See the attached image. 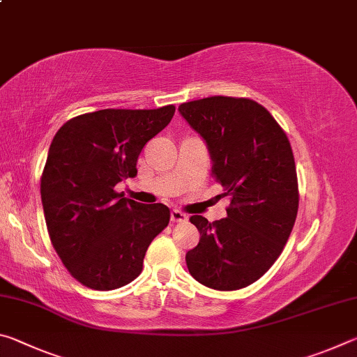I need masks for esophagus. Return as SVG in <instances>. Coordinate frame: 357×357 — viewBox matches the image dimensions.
Masks as SVG:
<instances>
[{
  "instance_id": "obj_1",
  "label": "esophagus",
  "mask_w": 357,
  "mask_h": 357,
  "mask_svg": "<svg viewBox=\"0 0 357 357\" xmlns=\"http://www.w3.org/2000/svg\"><path fill=\"white\" fill-rule=\"evenodd\" d=\"M170 219H172V222H185L187 215L184 213H181V211H178V209H173L170 214Z\"/></svg>"
}]
</instances>
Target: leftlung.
<instances>
[{
  "instance_id": "left-lung-1",
  "label": "left lung",
  "mask_w": 357,
  "mask_h": 357,
  "mask_svg": "<svg viewBox=\"0 0 357 357\" xmlns=\"http://www.w3.org/2000/svg\"><path fill=\"white\" fill-rule=\"evenodd\" d=\"M178 110L206 143L211 172L229 200L225 219L211 223L203 215L190 217L202 238L185 253L187 268L208 288L249 287L279 258L298 215L291 144L255 100L213 96Z\"/></svg>"
}]
</instances>
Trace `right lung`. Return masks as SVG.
<instances>
[{
    "label": "right lung",
    "instance_id": "add662e5",
    "mask_svg": "<svg viewBox=\"0 0 357 357\" xmlns=\"http://www.w3.org/2000/svg\"><path fill=\"white\" fill-rule=\"evenodd\" d=\"M174 110L84 113L53 138L40 179L42 206L53 247L84 287L108 291L137 279L151 241L170 222L165 204L123 198L114 185L137 176L143 146Z\"/></svg>",
    "mask_w": 357,
    "mask_h": 357
}]
</instances>
